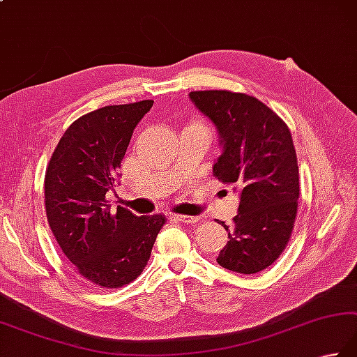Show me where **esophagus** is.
Segmentation results:
<instances>
[{
	"label": "esophagus",
	"mask_w": 357,
	"mask_h": 357,
	"mask_svg": "<svg viewBox=\"0 0 357 357\" xmlns=\"http://www.w3.org/2000/svg\"><path fill=\"white\" fill-rule=\"evenodd\" d=\"M173 218L179 222H185V225H195L198 222V216H190V215H173Z\"/></svg>",
	"instance_id": "34e87169"
}]
</instances>
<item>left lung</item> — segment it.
Listing matches in <instances>:
<instances>
[{
    "label": "left lung",
    "mask_w": 357,
    "mask_h": 357,
    "mask_svg": "<svg viewBox=\"0 0 357 357\" xmlns=\"http://www.w3.org/2000/svg\"><path fill=\"white\" fill-rule=\"evenodd\" d=\"M190 100L220 135L221 155L213 174L240 188L238 213L220 250V266L257 274L271 266L288 244L298 206V165L291 131L252 96L232 91H192Z\"/></svg>",
    "instance_id": "left-lung-1"
}]
</instances>
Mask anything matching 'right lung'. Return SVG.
<instances>
[{
  "label": "right lung",
  "instance_id": "add662e5",
  "mask_svg": "<svg viewBox=\"0 0 357 357\" xmlns=\"http://www.w3.org/2000/svg\"><path fill=\"white\" fill-rule=\"evenodd\" d=\"M151 107L153 100L109 105L79 117L46 170L49 227L75 271L102 288H121L141 275L165 225L164 215L136 216L107 201L132 131Z\"/></svg>",
  "mask_w": 357,
  "mask_h": 357
}]
</instances>
